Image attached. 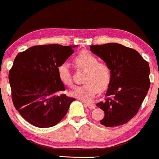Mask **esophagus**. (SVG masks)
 <instances>
[{"label": "esophagus", "instance_id": "34e87169", "mask_svg": "<svg viewBox=\"0 0 159 159\" xmlns=\"http://www.w3.org/2000/svg\"><path fill=\"white\" fill-rule=\"evenodd\" d=\"M85 105H86L89 108V109H94V108L95 107V105L92 104V103H86Z\"/></svg>", "mask_w": 159, "mask_h": 159}]
</instances>
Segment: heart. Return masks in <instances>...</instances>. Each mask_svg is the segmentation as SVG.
Returning a JSON list of instances; mask_svg holds the SVG:
<instances>
[{
  "mask_svg": "<svg viewBox=\"0 0 159 159\" xmlns=\"http://www.w3.org/2000/svg\"><path fill=\"white\" fill-rule=\"evenodd\" d=\"M74 65L77 69L85 70L83 81L85 83L76 86L70 95L84 101H91L99 89H106L111 80V70L107 64L99 62L98 59L91 53L82 52L75 57ZM57 74L61 83L65 86L72 85L70 64L61 63L57 67Z\"/></svg>",
  "mask_w": 159,
  "mask_h": 159,
  "instance_id": "obj_1",
  "label": "heart"
}]
</instances>
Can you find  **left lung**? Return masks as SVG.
<instances>
[{
	"mask_svg": "<svg viewBox=\"0 0 159 159\" xmlns=\"http://www.w3.org/2000/svg\"><path fill=\"white\" fill-rule=\"evenodd\" d=\"M90 51L106 63L111 80L104 102L100 123L106 127L123 125L137 114L150 87L148 63L137 51L117 43L90 46Z\"/></svg>",
	"mask_w": 159,
	"mask_h": 159,
	"instance_id": "1",
	"label": "left lung"
}]
</instances>
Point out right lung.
Masks as SVG:
<instances>
[{
  "label": "right lung",
  "mask_w": 159,
  "mask_h": 159,
  "mask_svg": "<svg viewBox=\"0 0 159 159\" xmlns=\"http://www.w3.org/2000/svg\"><path fill=\"white\" fill-rule=\"evenodd\" d=\"M77 46H34L18 54L8 75L13 105L23 118L38 128L57 125L75 98L57 95L65 90L57 67Z\"/></svg>",
  "instance_id": "1"
}]
</instances>
